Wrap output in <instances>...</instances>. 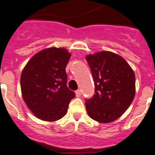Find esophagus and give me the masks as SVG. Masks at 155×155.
Returning a JSON list of instances; mask_svg holds the SVG:
<instances>
[{
  "instance_id": "obj_1",
  "label": "esophagus",
  "mask_w": 155,
  "mask_h": 155,
  "mask_svg": "<svg viewBox=\"0 0 155 155\" xmlns=\"http://www.w3.org/2000/svg\"><path fill=\"white\" fill-rule=\"evenodd\" d=\"M75 94H76V97H80V96H81V90H77V91H76V92H75Z\"/></svg>"
}]
</instances>
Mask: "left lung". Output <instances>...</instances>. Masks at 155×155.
<instances>
[{
    "mask_svg": "<svg viewBox=\"0 0 155 155\" xmlns=\"http://www.w3.org/2000/svg\"><path fill=\"white\" fill-rule=\"evenodd\" d=\"M95 85V94L85 107L92 119L110 123L122 116L135 95V75L118 54L101 51L85 57Z\"/></svg>",
    "mask_w": 155,
    "mask_h": 155,
    "instance_id": "1",
    "label": "left lung"
}]
</instances>
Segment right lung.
<instances>
[{
    "label": "right lung",
    "mask_w": 155,
    "mask_h": 155,
    "mask_svg": "<svg viewBox=\"0 0 155 155\" xmlns=\"http://www.w3.org/2000/svg\"><path fill=\"white\" fill-rule=\"evenodd\" d=\"M70 57L66 49L47 48L33 55L22 70V97L39 119L45 122L61 119L75 97V93L66 85L65 67Z\"/></svg>",
    "instance_id": "1"
}]
</instances>
